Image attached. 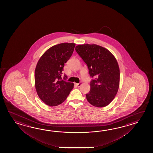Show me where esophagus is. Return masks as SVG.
<instances>
[{"label":"esophagus","instance_id":"1","mask_svg":"<svg viewBox=\"0 0 153 153\" xmlns=\"http://www.w3.org/2000/svg\"><path fill=\"white\" fill-rule=\"evenodd\" d=\"M81 85H82V82H80L79 83L76 84V85L78 86V88H79V87H80V86H81Z\"/></svg>","mask_w":153,"mask_h":153}]
</instances>
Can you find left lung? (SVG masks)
Masks as SVG:
<instances>
[{
    "instance_id": "obj_1",
    "label": "left lung",
    "mask_w": 153,
    "mask_h": 153,
    "mask_svg": "<svg viewBox=\"0 0 153 153\" xmlns=\"http://www.w3.org/2000/svg\"><path fill=\"white\" fill-rule=\"evenodd\" d=\"M75 50L88 65L90 76L88 102L96 107H104L113 100L120 82V69L117 61L108 50L96 44H83Z\"/></svg>"
}]
</instances>
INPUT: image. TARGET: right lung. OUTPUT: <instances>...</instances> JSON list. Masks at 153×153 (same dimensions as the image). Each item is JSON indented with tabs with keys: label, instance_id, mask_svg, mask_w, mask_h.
<instances>
[{
	"label": "right lung",
	"instance_id": "1",
	"mask_svg": "<svg viewBox=\"0 0 153 153\" xmlns=\"http://www.w3.org/2000/svg\"><path fill=\"white\" fill-rule=\"evenodd\" d=\"M74 43H61L47 50L37 63L35 86L40 99L46 105L55 107L66 100L74 84L65 81L61 75L63 67L72 55Z\"/></svg>",
	"mask_w": 153,
	"mask_h": 153
}]
</instances>
